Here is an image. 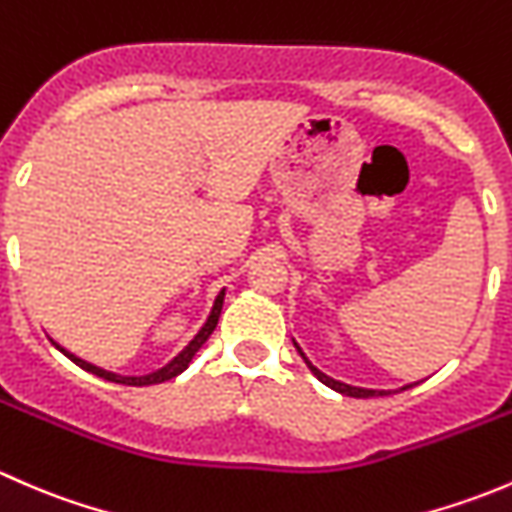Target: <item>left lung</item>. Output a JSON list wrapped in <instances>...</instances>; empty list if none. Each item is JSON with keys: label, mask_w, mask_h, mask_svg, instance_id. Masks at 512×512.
<instances>
[{"label": "left lung", "mask_w": 512, "mask_h": 512, "mask_svg": "<svg viewBox=\"0 0 512 512\" xmlns=\"http://www.w3.org/2000/svg\"><path fill=\"white\" fill-rule=\"evenodd\" d=\"M294 342V339H292ZM294 347H297V352H299V356H302L304 359V364L309 366V371H312L314 376H317L319 381H322L324 386H329V389H334V391H339V394H344V396H354V399H369V396H389L391 391H384V389H361V386H352V384H344V381H337V379H332V376H327L324 374V371H319L317 366L312 364V361L307 359V356H304V352H302V347H299L297 342H294ZM418 381H414V384H406V386H401L399 391H406V389H411V386H416Z\"/></svg>", "instance_id": "8db88e82"}]
</instances>
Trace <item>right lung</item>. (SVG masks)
<instances>
[{
	"instance_id": "obj_1",
	"label": "right lung",
	"mask_w": 512,
	"mask_h": 512,
	"mask_svg": "<svg viewBox=\"0 0 512 512\" xmlns=\"http://www.w3.org/2000/svg\"><path fill=\"white\" fill-rule=\"evenodd\" d=\"M223 302H225V289H220V294H218V297H215V304H213V309H210L208 319H205V324H203V327H200V332L195 334L193 339H190L188 347H185L183 352H180L178 356H173V359H170L165 366H160V369L151 371V374H143V376H121V374H113V371L101 369V366L91 364V361H84V359H79V356H76V354L66 352V349L59 347V344H56L54 339H51V344H54V347L59 349L61 354L69 356V359L74 361L76 366H81V369H84V371H91V374L101 376V379L113 381V384H123V386H151V384H163V381L175 379V376H178V374H183V371L188 369L190 361H193V356L198 354V349L203 347L205 342H208V337L215 332V327H218L220 312H223Z\"/></svg>"
}]
</instances>
